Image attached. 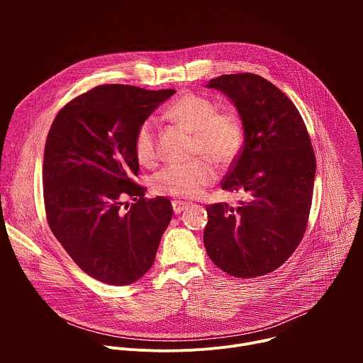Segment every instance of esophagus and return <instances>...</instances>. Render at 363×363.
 <instances>
[{
  "label": "esophagus",
  "instance_id": "esophagus-1",
  "mask_svg": "<svg viewBox=\"0 0 363 363\" xmlns=\"http://www.w3.org/2000/svg\"><path fill=\"white\" fill-rule=\"evenodd\" d=\"M189 206L188 202L185 201H172V208H174V213L175 214H181L182 211H185Z\"/></svg>",
  "mask_w": 363,
  "mask_h": 363
}]
</instances>
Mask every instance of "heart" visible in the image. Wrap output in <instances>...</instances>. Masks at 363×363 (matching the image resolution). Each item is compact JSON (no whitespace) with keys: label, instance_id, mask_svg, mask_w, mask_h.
<instances>
[{"label":"heart","instance_id":"obj_1","mask_svg":"<svg viewBox=\"0 0 363 363\" xmlns=\"http://www.w3.org/2000/svg\"><path fill=\"white\" fill-rule=\"evenodd\" d=\"M167 116L194 133V153L202 155L218 167H228L244 145V128L234 113H218L216 103L194 93L175 99L167 109ZM157 125L153 119L143 121L133 139L135 157L142 165L157 161ZM199 160L186 165H167L152 178L155 192L194 198L217 179L214 165Z\"/></svg>","mask_w":363,"mask_h":363}]
</instances>
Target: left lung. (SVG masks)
<instances>
[{
    "label": "left lung",
    "mask_w": 363,
    "mask_h": 363,
    "mask_svg": "<svg viewBox=\"0 0 363 363\" xmlns=\"http://www.w3.org/2000/svg\"><path fill=\"white\" fill-rule=\"evenodd\" d=\"M206 87L224 93L244 128V145L221 188L247 194L237 208L206 206L203 245L230 276L250 279L279 269L306 231L316 158L291 100L252 73L223 74Z\"/></svg>",
    "instance_id": "1"
}]
</instances>
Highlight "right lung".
<instances>
[{
    "mask_svg": "<svg viewBox=\"0 0 363 363\" xmlns=\"http://www.w3.org/2000/svg\"><path fill=\"white\" fill-rule=\"evenodd\" d=\"M175 90L103 84L73 99L50 128L43 192L48 225L90 277L111 286L139 280L153 264L174 210L165 196L145 198L132 182L133 139ZM135 202L126 213L123 199Z\"/></svg>",
    "mask_w": 363,
    "mask_h": 363,
    "instance_id": "add662e5",
    "label": "right lung"
}]
</instances>
